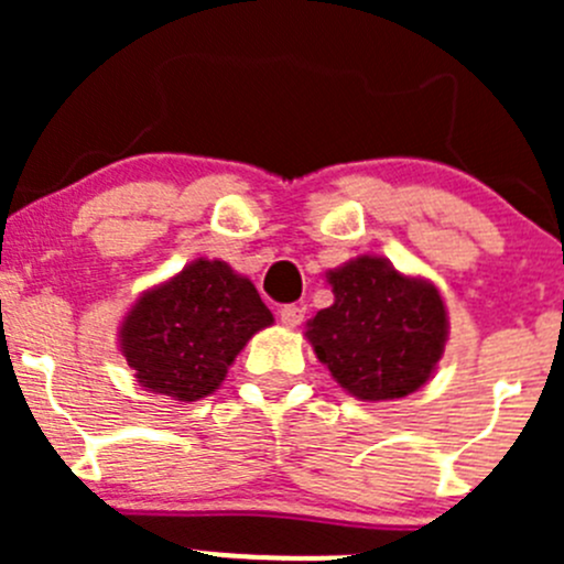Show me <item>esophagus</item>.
<instances>
[{
	"label": "esophagus",
	"instance_id": "1",
	"mask_svg": "<svg viewBox=\"0 0 564 564\" xmlns=\"http://www.w3.org/2000/svg\"><path fill=\"white\" fill-rule=\"evenodd\" d=\"M281 322L286 324V327H300V324L305 322V305H283L281 308Z\"/></svg>",
	"mask_w": 564,
	"mask_h": 564
}]
</instances>
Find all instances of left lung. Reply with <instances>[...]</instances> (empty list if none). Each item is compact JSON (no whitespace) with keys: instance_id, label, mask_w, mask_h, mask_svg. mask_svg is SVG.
<instances>
[{"instance_id":"1","label":"left lung","mask_w":564,"mask_h":564,"mask_svg":"<svg viewBox=\"0 0 564 564\" xmlns=\"http://www.w3.org/2000/svg\"><path fill=\"white\" fill-rule=\"evenodd\" d=\"M335 303L308 322V340L335 382L362 401H392L429 382L445 351L447 314L431 283L377 256L329 272Z\"/></svg>"}]
</instances>
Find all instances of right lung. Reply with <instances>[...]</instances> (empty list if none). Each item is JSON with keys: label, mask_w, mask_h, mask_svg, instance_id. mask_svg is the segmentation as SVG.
Segmentation results:
<instances>
[{"label": "right lung", "mask_w": 564, "mask_h": 564, "mask_svg": "<svg viewBox=\"0 0 564 564\" xmlns=\"http://www.w3.org/2000/svg\"><path fill=\"white\" fill-rule=\"evenodd\" d=\"M272 314L248 278L224 261L198 259L147 292L122 324V355L141 388L198 401L220 388L226 368Z\"/></svg>", "instance_id": "right-lung-1"}]
</instances>
